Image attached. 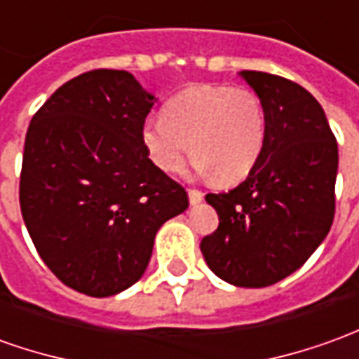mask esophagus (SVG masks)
<instances>
[{
	"instance_id": "34e87169",
	"label": "esophagus",
	"mask_w": 359,
	"mask_h": 359,
	"mask_svg": "<svg viewBox=\"0 0 359 359\" xmlns=\"http://www.w3.org/2000/svg\"><path fill=\"white\" fill-rule=\"evenodd\" d=\"M189 200H190V204H192V206H194V204H200V202L204 200V192H202V190L190 189L189 190Z\"/></svg>"
}]
</instances>
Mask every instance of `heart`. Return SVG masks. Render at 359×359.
Listing matches in <instances>:
<instances>
[{"label": "heart", "mask_w": 359, "mask_h": 359, "mask_svg": "<svg viewBox=\"0 0 359 359\" xmlns=\"http://www.w3.org/2000/svg\"><path fill=\"white\" fill-rule=\"evenodd\" d=\"M267 121L262 100L251 90L194 86L170 100L159 118H149L141 139L149 159L175 172L189 151L196 155L192 170L216 175L222 184H236L262 157Z\"/></svg>", "instance_id": "1"}]
</instances>
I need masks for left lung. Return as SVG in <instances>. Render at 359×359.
<instances>
[{
    "label": "left lung",
    "instance_id": "8db88e82",
    "mask_svg": "<svg viewBox=\"0 0 359 359\" xmlns=\"http://www.w3.org/2000/svg\"><path fill=\"white\" fill-rule=\"evenodd\" d=\"M240 76L265 109V147L241 184L206 194L220 224L200 250L220 279L257 289L297 271L330 231L338 143L323 106L297 82L257 70Z\"/></svg>",
    "mask_w": 359,
    "mask_h": 359
}]
</instances>
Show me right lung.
Here are the masks:
<instances>
[{
    "label": "right lung",
    "instance_id": "1",
    "mask_svg": "<svg viewBox=\"0 0 359 359\" xmlns=\"http://www.w3.org/2000/svg\"><path fill=\"white\" fill-rule=\"evenodd\" d=\"M155 102L133 74L100 68L62 84L29 123L21 214L41 259L74 291L111 297L137 283L161 226L189 208L141 139Z\"/></svg>",
    "mask_w": 359,
    "mask_h": 359
}]
</instances>
